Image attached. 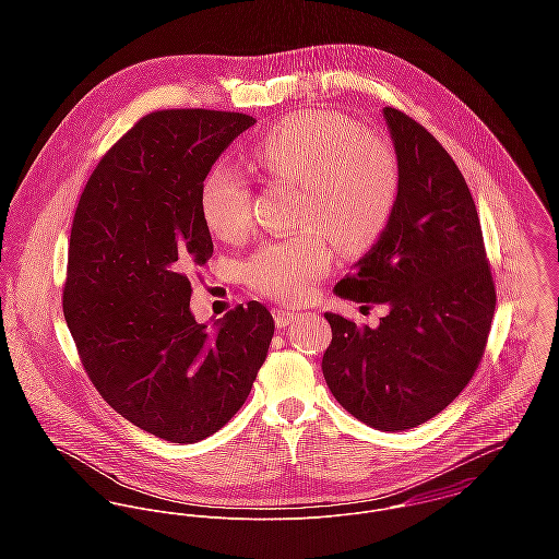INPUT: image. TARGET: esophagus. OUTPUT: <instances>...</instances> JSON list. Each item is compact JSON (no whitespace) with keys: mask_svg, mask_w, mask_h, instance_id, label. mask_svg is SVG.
Here are the masks:
<instances>
[{"mask_svg":"<svg viewBox=\"0 0 559 559\" xmlns=\"http://www.w3.org/2000/svg\"><path fill=\"white\" fill-rule=\"evenodd\" d=\"M275 324L282 329V326H288L293 320H297V312L295 310H288V308H277L275 312Z\"/></svg>","mask_w":559,"mask_h":559,"instance_id":"esophagus-1","label":"esophagus"}]
</instances>
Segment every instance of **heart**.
<instances>
[{
  "instance_id": "heart-1",
  "label": "heart",
  "mask_w": 559,
  "mask_h": 559,
  "mask_svg": "<svg viewBox=\"0 0 559 559\" xmlns=\"http://www.w3.org/2000/svg\"><path fill=\"white\" fill-rule=\"evenodd\" d=\"M266 176L299 185L297 222L308 230L266 240L242 266L247 284L271 299L301 301L333 264L329 239L359 251L383 233L399 198V159L392 146L348 116L301 111L280 120L249 153ZM200 211L222 239H245L253 228L249 180L213 167L200 187Z\"/></svg>"
}]
</instances>
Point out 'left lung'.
Returning a JSON list of instances; mask_svg holds the SVG:
<instances>
[{
    "label": "left lung",
    "instance_id": "obj_1",
    "mask_svg": "<svg viewBox=\"0 0 559 559\" xmlns=\"http://www.w3.org/2000/svg\"><path fill=\"white\" fill-rule=\"evenodd\" d=\"M399 198L377 245L335 295L390 314L377 329L326 312L322 374L335 400L379 430L415 428L456 399L478 370L495 314V282L476 202L448 151L396 107L383 109Z\"/></svg>",
    "mask_w": 559,
    "mask_h": 559
}]
</instances>
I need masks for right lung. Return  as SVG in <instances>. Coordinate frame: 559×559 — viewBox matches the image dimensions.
I'll return each instance as SVG.
<instances>
[{
    "mask_svg": "<svg viewBox=\"0 0 559 559\" xmlns=\"http://www.w3.org/2000/svg\"><path fill=\"white\" fill-rule=\"evenodd\" d=\"M253 124L215 109L144 116L98 160L73 217L62 310L83 370L116 413L169 443L235 417L275 331L258 301L215 329L189 310L187 273L213 253L202 180Z\"/></svg>",
    "mask_w": 559,
    "mask_h": 559,
    "instance_id": "right-lung-1",
    "label": "right lung"
}]
</instances>
